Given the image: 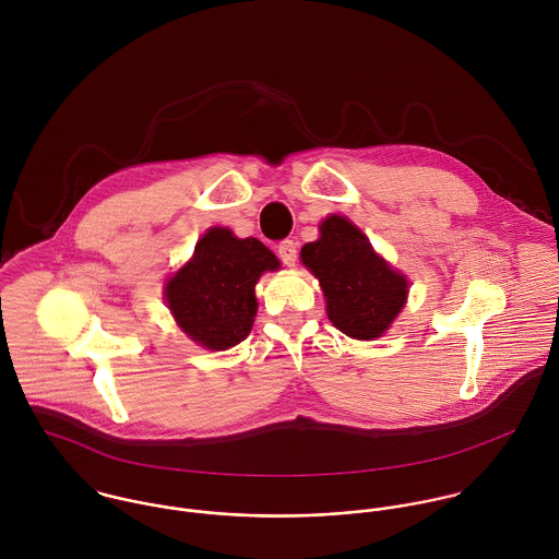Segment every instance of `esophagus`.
Masks as SVG:
<instances>
[{
    "mask_svg": "<svg viewBox=\"0 0 559 559\" xmlns=\"http://www.w3.org/2000/svg\"><path fill=\"white\" fill-rule=\"evenodd\" d=\"M277 255L286 266H295V262H297V242L295 240H282L277 245Z\"/></svg>",
    "mask_w": 559,
    "mask_h": 559,
    "instance_id": "obj_1",
    "label": "esophagus"
}]
</instances>
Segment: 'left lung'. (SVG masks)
<instances>
[{
	"label": "left lung",
	"instance_id": "8db88e82",
	"mask_svg": "<svg viewBox=\"0 0 559 559\" xmlns=\"http://www.w3.org/2000/svg\"><path fill=\"white\" fill-rule=\"evenodd\" d=\"M301 260L319 277L326 317L348 337L383 335L406 301L404 275L377 255L346 217H326L320 239L301 249Z\"/></svg>",
	"mask_w": 559,
	"mask_h": 559
}]
</instances>
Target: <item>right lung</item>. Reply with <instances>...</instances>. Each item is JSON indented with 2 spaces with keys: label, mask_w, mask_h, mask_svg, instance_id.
I'll return each instance as SVG.
<instances>
[{
  "label": "right lung",
  "mask_w": 559,
  "mask_h": 559,
  "mask_svg": "<svg viewBox=\"0 0 559 559\" xmlns=\"http://www.w3.org/2000/svg\"><path fill=\"white\" fill-rule=\"evenodd\" d=\"M280 260L258 239H237L228 228H211L193 258L165 288L176 322L191 340L211 350L242 342L258 310L255 282Z\"/></svg>",
  "instance_id": "1"
}]
</instances>
